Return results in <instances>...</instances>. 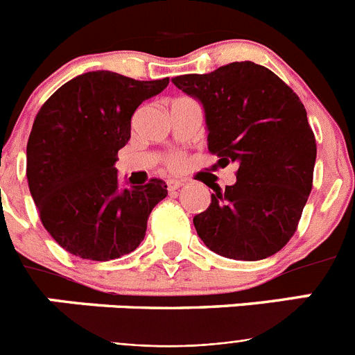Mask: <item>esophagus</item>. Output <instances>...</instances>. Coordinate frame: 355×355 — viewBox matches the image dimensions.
Instances as JSON below:
<instances>
[{
    "instance_id": "1",
    "label": "esophagus",
    "mask_w": 355,
    "mask_h": 355,
    "mask_svg": "<svg viewBox=\"0 0 355 355\" xmlns=\"http://www.w3.org/2000/svg\"><path fill=\"white\" fill-rule=\"evenodd\" d=\"M181 187H183V181H180V180H168L167 181L168 192H175V190H178V188H181Z\"/></svg>"
}]
</instances>
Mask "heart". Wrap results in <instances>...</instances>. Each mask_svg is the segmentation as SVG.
<instances>
[{"label": "heart", "instance_id": "obj_1", "mask_svg": "<svg viewBox=\"0 0 355 355\" xmlns=\"http://www.w3.org/2000/svg\"><path fill=\"white\" fill-rule=\"evenodd\" d=\"M184 163H187V159H184L183 155H174L172 158H168V167H171V171H181L184 167Z\"/></svg>", "mask_w": 355, "mask_h": 355}]
</instances>
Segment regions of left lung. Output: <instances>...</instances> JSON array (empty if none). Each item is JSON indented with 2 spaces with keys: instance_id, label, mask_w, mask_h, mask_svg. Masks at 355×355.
<instances>
[{
  "instance_id": "obj_1",
  "label": "left lung",
  "mask_w": 355,
  "mask_h": 355,
  "mask_svg": "<svg viewBox=\"0 0 355 355\" xmlns=\"http://www.w3.org/2000/svg\"><path fill=\"white\" fill-rule=\"evenodd\" d=\"M172 83L197 97L208 149L218 165L236 163V183L211 193L193 216L199 238L229 259L258 261L293 236L313 188L316 140L299 96L254 62H233Z\"/></svg>"
}]
</instances>
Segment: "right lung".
Instances as JSON below:
<instances>
[{
	"label": "right lung",
	"mask_w": 355,
	"mask_h": 355,
	"mask_svg": "<svg viewBox=\"0 0 355 355\" xmlns=\"http://www.w3.org/2000/svg\"><path fill=\"white\" fill-rule=\"evenodd\" d=\"M168 78L139 81L94 71L67 81L40 106L26 146L28 187L42 225L62 249L92 261L133 252L147 218L167 197L165 181L119 190V149L131 117Z\"/></svg>",
	"instance_id": "right-lung-1"
}]
</instances>
